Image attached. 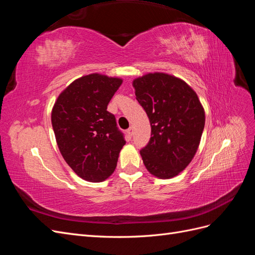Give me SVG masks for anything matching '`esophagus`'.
<instances>
[{"instance_id": "esophagus-1", "label": "esophagus", "mask_w": 255, "mask_h": 255, "mask_svg": "<svg viewBox=\"0 0 255 255\" xmlns=\"http://www.w3.org/2000/svg\"><path fill=\"white\" fill-rule=\"evenodd\" d=\"M133 132H134V129H133V128L132 127H129L128 129H127V133H128V135L130 137L133 135Z\"/></svg>"}]
</instances>
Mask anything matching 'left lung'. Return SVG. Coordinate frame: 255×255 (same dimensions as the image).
<instances>
[{
    "label": "left lung",
    "mask_w": 255,
    "mask_h": 255,
    "mask_svg": "<svg viewBox=\"0 0 255 255\" xmlns=\"http://www.w3.org/2000/svg\"><path fill=\"white\" fill-rule=\"evenodd\" d=\"M133 86L151 125L150 140L140 150L143 164L151 174L170 179L198 150L205 123L201 102L186 83L166 73H148Z\"/></svg>",
    "instance_id": "obj_1"
}]
</instances>
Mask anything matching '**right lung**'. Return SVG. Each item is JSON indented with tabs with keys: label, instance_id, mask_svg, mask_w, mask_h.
I'll list each match as a JSON object with an SVG mask.
<instances>
[{
	"label": "right lung",
	"instance_id": "right-lung-1",
	"mask_svg": "<svg viewBox=\"0 0 255 255\" xmlns=\"http://www.w3.org/2000/svg\"><path fill=\"white\" fill-rule=\"evenodd\" d=\"M122 80L94 73L75 80L52 110V127L66 163L83 180L102 182L116 169L123 133L107 105Z\"/></svg>",
	"mask_w": 255,
	"mask_h": 255
}]
</instances>
